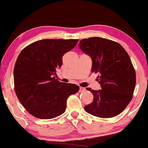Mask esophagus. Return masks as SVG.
<instances>
[{"mask_svg": "<svg viewBox=\"0 0 148 148\" xmlns=\"http://www.w3.org/2000/svg\"><path fill=\"white\" fill-rule=\"evenodd\" d=\"M86 91V88H83V87H80L79 88V92H83Z\"/></svg>", "mask_w": 148, "mask_h": 148, "instance_id": "34e87169", "label": "esophagus"}]
</instances>
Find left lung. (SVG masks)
Here are the masks:
<instances>
[{"label": "left lung", "mask_w": 148, "mask_h": 148, "mask_svg": "<svg viewBox=\"0 0 148 148\" xmlns=\"http://www.w3.org/2000/svg\"><path fill=\"white\" fill-rule=\"evenodd\" d=\"M79 48L91 57L92 72L98 73L97 81L101 90H94L92 102L84 107L87 113L102 118L116 116L133 97L136 72L125 49L118 42L94 37L79 41Z\"/></svg>", "instance_id": "left-lung-1"}]
</instances>
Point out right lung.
<instances>
[{
    "label": "right lung",
    "instance_id": "1",
    "mask_svg": "<svg viewBox=\"0 0 148 148\" xmlns=\"http://www.w3.org/2000/svg\"><path fill=\"white\" fill-rule=\"evenodd\" d=\"M79 40L46 39L25 47L14 68V90L30 114L40 119H51L65 111L67 99L79 87L55 79L64 53L75 47Z\"/></svg>",
    "mask_w": 148,
    "mask_h": 148
}]
</instances>
